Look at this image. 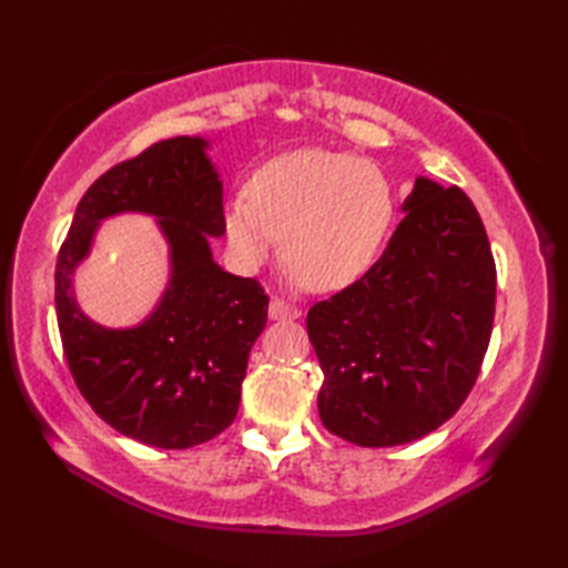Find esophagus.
<instances>
[{"label":"esophagus","instance_id":"34e87169","mask_svg":"<svg viewBox=\"0 0 568 568\" xmlns=\"http://www.w3.org/2000/svg\"><path fill=\"white\" fill-rule=\"evenodd\" d=\"M268 315H271V320H297L300 317V307L285 303L283 297H275V300H271Z\"/></svg>","mask_w":568,"mask_h":568}]
</instances>
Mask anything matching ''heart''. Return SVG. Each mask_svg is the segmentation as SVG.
Here are the masks:
<instances>
[{"label": "heart", "mask_w": 568, "mask_h": 568, "mask_svg": "<svg viewBox=\"0 0 568 568\" xmlns=\"http://www.w3.org/2000/svg\"><path fill=\"white\" fill-rule=\"evenodd\" d=\"M393 220L388 180L373 163L303 149L261 165L248 197L229 202L224 226L244 265L283 258L312 291H336L368 268Z\"/></svg>", "instance_id": "b5f03b06"}]
</instances>
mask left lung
I'll return each mask as SVG.
<instances>
[{
  "label": "left lung",
  "instance_id": "left-lung-1",
  "mask_svg": "<svg viewBox=\"0 0 568 568\" xmlns=\"http://www.w3.org/2000/svg\"><path fill=\"white\" fill-rule=\"evenodd\" d=\"M371 268L307 312L322 425L356 446L415 442L464 405L496 317V261L462 187L427 178Z\"/></svg>",
  "mask_w": 568,
  "mask_h": 568
}]
</instances>
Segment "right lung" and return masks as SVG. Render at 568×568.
<instances>
[{"label": "right lung", "mask_w": 568, "mask_h": 568, "mask_svg": "<svg viewBox=\"0 0 568 568\" xmlns=\"http://www.w3.org/2000/svg\"><path fill=\"white\" fill-rule=\"evenodd\" d=\"M204 146L202 139H165L100 175L55 263L58 329L72 381L106 425L159 449H190L232 425L248 352L268 322L256 277L212 261L207 234L222 236L226 226L222 183ZM119 211L159 215L172 244V285L134 331H104L84 318L69 281L93 226Z\"/></svg>", "instance_id": "1"}]
</instances>
